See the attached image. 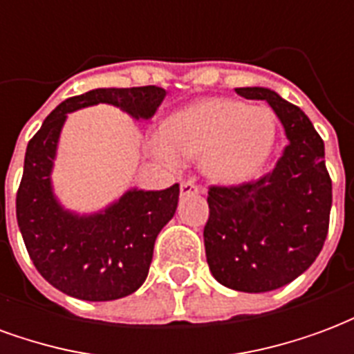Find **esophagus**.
<instances>
[{
	"label": "esophagus",
	"mask_w": 354,
	"mask_h": 354,
	"mask_svg": "<svg viewBox=\"0 0 354 354\" xmlns=\"http://www.w3.org/2000/svg\"><path fill=\"white\" fill-rule=\"evenodd\" d=\"M180 192H182V195H189V193H199V185H195V182L187 180V182H182V185H180Z\"/></svg>",
	"instance_id": "34e87169"
}]
</instances>
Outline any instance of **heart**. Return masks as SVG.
Here are the masks:
<instances>
[{
    "label": "heart",
    "instance_id": "obj_1",
    "mask_svg": "<svg viewBox=\"0 0 354 354\" xmlns=\"http://www.w3.org/2000/svg\"><path fill=\"white\" fill-rule=\"evenodd\" d=\"M273 144L271 109L214 96L170 115L151 136L149 149L170 169H182L184 157L201 159V172L210 182L239 185L260 174Z\"/></svg>",
    "mask_w": 354,
    "mask_h": 354
}]
</instances>
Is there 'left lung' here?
Instances as JSON below:
<instances>
[{
    "label": "left lung",
    "mask_w": 354,
    "mask_h": 354,
    "mask_svg": "<svg viewBox=\"0 0 354 354\" xmlns=\"http://www.w3.org/2000/svg\"><path fill=\"white\" fill-rule=\"evenodd\" d=\"M235 91L246 100H266L288 144L260 180L210 187L205 252L220 284L258 294L288 284L317 260L328 233L332 182L324 142L301 109L271 88Z\"/></svg>",
    "instance_id": "8db88e82"
}]
</instances>
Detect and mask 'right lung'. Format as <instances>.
<instances>
[{
    "label": "right lung",
    "instance_id": "add662e5",
    "mask_svg": "<svg viewBox=\"0 0 354 354\" xmlns=\"http://www.w3.org/2000/svg\"><path fill=\"white\" fill-rule=\"evenodd\" d=\"M167 91L155 85L93 88L50 111L28 142L17 193V222L35 269L68 296L109 301L144 284L159 231L176 212L180 185L161 192L131 187L100 210L66 208L55 193L53 170L68 113L109 104L136 121L155 115Z\"/></svg>",
    "mask_w": 354,
    "mask_h": 354
}]
</instances>
